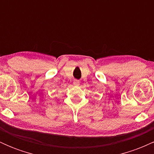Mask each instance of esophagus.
Instances as JSON below:
<instances>
[{"label":"esophagus","instance_id":"obj_1","mask_svg":"<svg viewBox=\"0 0 154 154\" xmlns=\"http://www.w3.org/2000/svg\"><path fill=\"white\" fill-rule=\"evenodd\" d=\"M73 84H74V85H75V86H79V80H78V79H74Z\"/></svg>","mask_w":154,"mask_h":154}]
</instances>
